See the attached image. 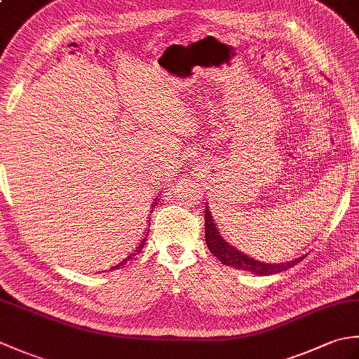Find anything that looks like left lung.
I'll return each mask as SVG.
<instances>
[{
	"label": "left lung",
	"mask_w": 359,
	"mask_h": 359,
	"mask_svg": "<svg viewBox=\"0 0 359 359\" xmlns=\"http://www.w3.org/2000/svg\"><path fill=\"white\" fill-rule=\"evenodd\" d=\"M205 211H207L205 212V242H207L211 255H215L224 265L233 266L236 270L255 273L259 274V276H269V274H276L292 269V266H294L297 262H301L302 259L307 256H299L293 259V261L280 264L257 261V259L245 255L239 248L231 245L230 242H226V239H224V236L219 233L215 220H212L211 212L208 210Z\"/></svg>",
	"instance_id": "obj_1"
}]
</instances>
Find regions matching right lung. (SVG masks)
Here are the masks:
<instances>
[{"instance_id":"obj_1","label":"right lung","mask_w":359,"mask_h":359,"mask_svg":"<svg viewBox=\"0 0 359 359\" xmlns=\"http://www.w3.org/2000/svg\"><path fill=\"white\" fill-rule=\"evenodd\" d=\"M152 207H154V205H152ZM144 242H147V238H143L142 241H140V243H139V247H135V250L133 251V253L131 255H129L126 259H123V261H121V262H118L117 265H114V266H111V271L112 270H120V269H123V266L128 264V261H129V259H131L133 256H135V255H139L140 253V251H142V248H143V245H144Z\"/></svg>"}]
</instances>
